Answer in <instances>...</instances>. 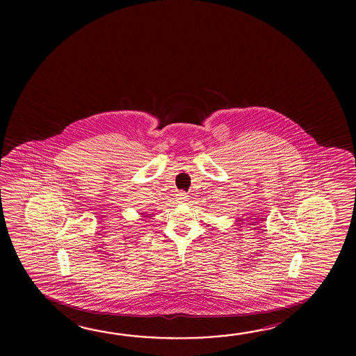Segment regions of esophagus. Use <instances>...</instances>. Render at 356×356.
I'll return each mask as SVG.
<instances>
[{
  "label": "esophagus",
  "mask_w": 356,
  "mask_h": 356,
  "mask_svg": "<svg viewBox=\"0 0 356 356\" xmlns=\"http://www.w3.org/2000/svg\"><path fill=\"white\" fill-rule=\"evenodd\" d=\"M176 198H177L179 202H185V201H187L188 196H187V193L185 191H179L177 195H176Z\"/></svg>",
  "instance_id": "1"
}]
</instances>
